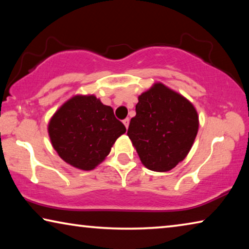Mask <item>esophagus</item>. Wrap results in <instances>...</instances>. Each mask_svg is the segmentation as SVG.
I'll return each instance as SVG.
<instances>
[{"label": "esophagus", "mask_w": 249, "mask_h": 249, "mask_svg": "<svg viewBox=\"0 0 249 249\" xmlns=\"http://www.w3.org/2000/svg\"><path fill=\"white\" fill-rule=\"evenodd\" d=\"M123 123H124V125H125V127H126V128H128V125H129V119H125V120L123 121Z\"/></svg>", "instance_id": "34e87169"}]
</instances>
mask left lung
I'll return each mask as SVG.
<instances>
[{"instance_id": "left-lung-1", "label": "left lung", "mask_w": 249, "mask_h": 249, "mask_svg": "<svg viewBox=\"0 0 249 249\" xmlns=\"http://www.w3.org/2000/svg\"><path fill=\"white\" fill-rule=\"evenodd\" d=\"M199 129V116L188 101L162 83L138 96L127 135L149 170L165 172L187 157Z\"/></svg>"}]
</instances>
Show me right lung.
Returning <instances> with one entry per match:
<instances>
[{"mask_svg":"<svg viewBox=\"0 0 249 249\" xmlns=\"http://www.w3.org/2000/svg\"><path fill=\"white\" fill-rule=\"evenodd\" d=\"M126 132L113 108L94 95H75L62 104L48 124L53 147L67 163L92 170Z\"/></svg>","mask_w":249,"mask_h":249,"instance_id":"add662e5","label":"right lung"}]
</instances>
